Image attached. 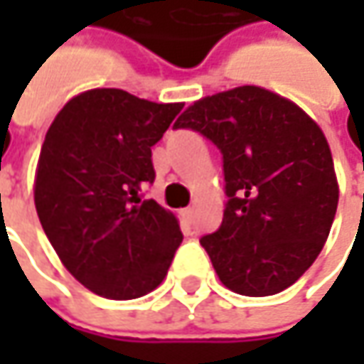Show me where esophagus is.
Instances as JSON below:
<instances>
[{"instance_id":"34e87169","label":"esophagus","mask_w":364,"mask_h":364,"mask_svg":"<svg viewBox=\"0 0 364 364\" xmlns=\"http://www.w3.org/2000/svg\"><path fill=\"white\" fill-rule=\"evenodd\" d=\"M182 218H184L186 223H192V220H194V210H192V208H184V210H182Z\"/></svg>"}]
</instances>
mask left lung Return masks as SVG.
Returning a JSON list of instances; mask_svg holds the SVG:
<instances>
[{
	"mask_svg": "<svg viewBox=\"0 0 364 364\" xmlns=\"http://www.w3.org/2000/svg\"><path fill=\"white\" fill-rule=\"evenodd\" d=\"M174 127L198 132L223 154V223L200 239L218 279L251 298L296 284L338 206L322 129L296 103L251 85L196 101Z\"/></svg>",
	"mask_w": 364,
	"mask_h": 364,
	"instance_id": "1",
	"label": "left lung"
}]
</instances>
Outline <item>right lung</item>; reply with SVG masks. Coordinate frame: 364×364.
I'll return each mask as SVG.
<instances>
[{
  "instance_id": "1",
  "label": "right lung",
  "mask_w": 364,
  "mask_h": 364,
  "mask_svg": "<svg viewBox=\"0 0 364 364\" xmlns=\"http://www.w3.org/2000/svg\"><path fill=\"white\" fill-rule=\"evenodd\" d=\"M182 107L92 89L70 99L46 133L36 172L38 218L64 267L97 296L149 294L182 243L174 215L141 198L156 178L151 147Z\"/></svg>"
}]
</instances>
